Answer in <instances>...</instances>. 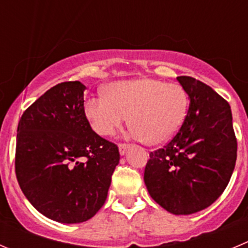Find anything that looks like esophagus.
<instances>
[{
  "mask_svg": "<svg viewBox=\"0 0 248 248\" xmlns=\"http://www.w3.org/2000/svg\"><path fill=\"white\" fill-rule=\"evenodd\" d=\"M118 147H119L120 155H125L126 151H128L129 145H126V143H119V145H118Z\"/></svg>",
  "mask_w": 248,
  "mask_h": 248,
  "instance_id": "esophagus-1",
  "label": "esophagus"
}]
</instances>
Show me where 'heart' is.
<instances>
[{
  "label": "heart",
  "instance_id": "heart-1",
  "mask_svg": "<svg viewBox=\"0 0 248 248\" xmlns=\"http://www.w3.org/2000/svg\"><path fill=\"white\" fill-rule=\"evenodd\" d=\"M105 96L89 98L84 105L85 117L101 136L114 135L129 115L134 138L161 145L176 135L187 113L183 87L152 78L110 82Z\"/></svg>",
  "mask_w": 248,
  "mask_h": 248
}]
</instances>
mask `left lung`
<instances>
[{
	"label": "left lung",
	"mask_w": 248,
	"mask_h": 248,
	"mask_svg": "<svg viewBox=\"0 0 248 248\" xmlns=\"http://www.w3.org/2000/svg\"><path fill=\"white\" fill-rule=\"evenodd\" d=\"M187 93V114L180 130L150 153L146 187L166 211L186 216L211 206L232 178L237 141L229 103L191 77L176 78Z\"/></svg>",
	"instance_id": "8db88e82"
}]
</instances>
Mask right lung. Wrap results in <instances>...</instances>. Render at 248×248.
<instances>
[{
    "mask_svg": "<svg viewBox=\"0 0 248 248\" xmlns=\"http://www.w3.org/2000/svg\"><path fill=\"white\" fill-rule=\"evenodd\" d=\"M80 81L51 87L18 124L16 175L28 201L64 224L93 218L107 199L120 159L115 143L91 129Z\"/></svg>",
    "mask_w": 248,
    "mask_h": 248,
    "instance_id": "add662e5",
    "label": "right lung"
}]
</instances>
